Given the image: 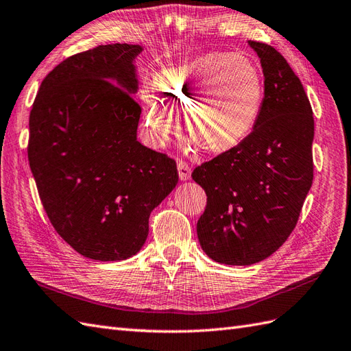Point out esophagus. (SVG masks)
Wrapping results in <instances>:
<instances>
[{
	"instance_id": "esophagus-1",
	"label": "esophagus",
	"mask_w": 351,
	"mask_h": 351,
	"mask_svg": "<svg viewBox=\"0 0 351 351\" xmlns=\"http://www.w3.org/2000/svg\"><path fill=\"white\" fill-rule=\"evenodd\" d=\"M177 169H178V177L182 182H186V180L191 178V167H189L184 160H178Z\"/></svg>"
}]
</instances>
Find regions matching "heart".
<instances>
[{"label": "heart", "instance_id": "heart-1", "mask_svg": "<svg viewBox=\"0 0 351 351\" xmlns=\"http://www.w3.org/2000/svg\"><path fill=\"white\" fill-rule=\"evenodd\" d=\"M154 93L141 97L143 124L150 141L164 146L186 117V131L206 154H224L257 125L264 101V77L251 58L208 53L191 63L160 71Z\"/></svg>", "mask_w": 351, "mask_h": 351}]
</instances>
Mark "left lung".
<instances>
[{"mask_svg":"<svg viewBox=\"0 0 351 351\" xmlns=\"http://www.w3.org/2000/svg\"><path fill=\"white\" fill-rule=\"evenodd\" d=\"M248 44L266 87L257 125L192 174L206 193L199 243L208 257L230 266H251L279 250L313 183L315 119L302 84L271 45Z\"/></svg>","mask_w":351,"mask_h":351,"instance_id":"left-lung-1","label":"left lung"}]
</instances>
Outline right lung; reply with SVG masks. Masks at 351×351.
<instances>
[{
    "label": "right lung",
    "mask_w": 351,
    "mask_h": 351,
    "mask_svg": "<svg viewBox=\"0 0 351 351\" xmlns=\"http://www.w3.org/2000/svg\"><path fill=\"white\" fill-rule=\"evenodd\" d=\"M140 45L108 44L63 60L41 82L29 115L31 171L44 210L81 255H136L149 217L178 182L171 158L137 140Z\"/></svg>",
    "instance_id": "obj_1"
}]
</instances>
